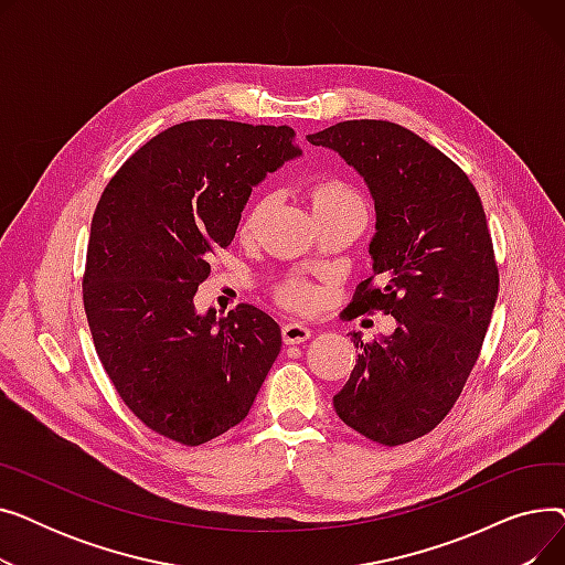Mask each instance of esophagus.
<instances>
[{
    "label": "esophagus",
    "instance_id": "esophagus-1",
    "mask_svg": "<svg viewBox=\"0 0 565 565\" xmlns=\"http://www.w3.org/2000/svg\"><path fill=\"white\" fill-rule=\"evenodd\" d=\"M311 337V330L305 328L302 322H295V320H288L281 324V339L284 343H305L307 339Z\"/></svg>",
    "mask_w": 565,
    "mask_h": 565
}]
</instances>
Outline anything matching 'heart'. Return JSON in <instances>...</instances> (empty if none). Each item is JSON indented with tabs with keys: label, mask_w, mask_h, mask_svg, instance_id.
<instances>
[{
	"label": "heart",
	"mask_w": 565,
	"mask_h": 565,
	"mask_svg": "<svg viewBox=\"0 0 565 565\" xmlns=\"http://www.w3.org/2000/svg\"><path fill=\"white\" fill-rule=\"evenodd\" d=\"M309 201H311V207H313V215H322V213H330V211H337V207H343V205H352V203H362L358 192H354L350 185H345L343 181H339V178H320V181H313L309 185ZM267 211V196H260L252 203L249 211L245 213L243 217V224H241V233H252L258 217ZM279 300L292 309H311L316 305V290L305 284V281H286L279 286L277 290Z\"/></svg>",
	"instance_id": "obj_1"
}]
</instances>
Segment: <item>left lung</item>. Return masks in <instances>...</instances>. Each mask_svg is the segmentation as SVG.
<instances>
[{
	"instance_id": "obj_1",
	"label": "left lung",
	"mask_w": 565,
	"mask_h": 565,
	"mask_svg": "<svg viewBox=\"0 0 565 565\" xmlns=\"http://www.w3.org/2000/svg\"><path fill=\"white\" fill-rule=\"evenodd\" d=\"M358 169L375 199L373 277L345 320L392 313L396 332L360 348L334 409L384 447L430 433L456 405L492 318L499 267L483 203L467 173L412 130L377 118L307 137Z\"/></svg>"
}]
</instances>
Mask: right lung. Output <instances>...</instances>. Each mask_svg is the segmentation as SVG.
Segmentation results:
<instances>
[{"instance_id":"obj_1","label":"right lung","mask_w":565,"mask_h":565,"mask_svg":"<svg viewBox=\"0 0 565 565\" xmlns=\"http://www.w3.org/2000/svg\"><path fill=\"white\" fill-rule=\"evenodd\" d=\"M292 137L224 118L175 124L137 148L96 205L82 300L100 364L143 426L185 447L247 417L281 350L260 309L199 316L194 295L252 188L300 156Z\"/></svg>"}]
</instances>
